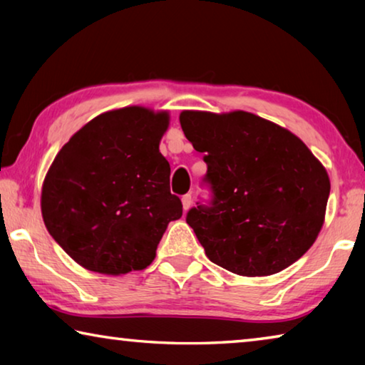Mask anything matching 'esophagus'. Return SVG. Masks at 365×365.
I'll list each match as a JSON object with an SVG mask.
<instances>
[{
  "label": "esophagus",
  "instance_id": "34e87169",
  "mask_svg": "<svg viewBox=\"0 0 365 365\" xmlns=\"http://www.w3.org/2000/svg\"><path fill=\"white\" fill-rule=\"evenodd\" d=\"M182 205H183V211H188V209L191 207V205H193V197H191L190 193L183 195V197H182Z\"/></svg>",
  "mask_w": 365,
  "mask_h": 365
}]
</instances>
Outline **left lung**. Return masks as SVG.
<instances>
[{
    "label": "left lung",
    "instance_id": "1",
    "mask_svg": "<svg viewBox=\"0 0 365 365\" xmlns=\"http://www.w3.org/2000/svg\"><path fill=\"white\" fill-rule=\"evenodd\" d=\"M180 125L205 153L209 205L191 207L209 261L233 274L265 277L298 261L324 225L330 178L287 128L245 110H183Z\"/></svg>",
    "mask_w": 365,
    "mask_h": 365
}]
</instances>
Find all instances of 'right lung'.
Masks as SVG:
<instances>
[{"label":"right lung","mask_w":365,"mask_h":365,"mask_svg":"<svg viewBox=\"0 0 365 365\" xmlns=\"http://www.w3.org/2000/svg\"><path fill=\"white\" fill-rule=\"evenodd\" d=\"M165 110H109L61 148L41 188V214L73 261L106 275L143 270L169 222L182 217L170 165L159 153Z\"/></svg>","instance_id":"1"}]
</instances>
